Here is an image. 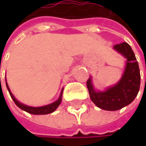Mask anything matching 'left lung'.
I'll list each match as a JSON object with an SVG mask.
<instances>
[{
	"label": "left lung",
	"mask_w": 146,
	"mask_h": 146,
	"mask_svg": "<svg viewBox=\"0 0 146 146\" xmlns=\"http://www.w3.org/2000/svg\"><path fill=\"white\" fill-rule=\"evenodd\" d=\"M113 49L125 59V68L119 81L105 90L95 89L91 76L87 80L90 97L96 106L106 111H117L129 105L137 96L140 86V73L138 62L130 45L123 42Z\"/></svg>",
	"instance_id": "1"
}]
</instances>
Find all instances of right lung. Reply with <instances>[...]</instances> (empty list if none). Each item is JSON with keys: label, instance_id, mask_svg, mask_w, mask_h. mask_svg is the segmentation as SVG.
I'll use <instances>...</instances> for the list:
<instances>
[{"label": "right lung", "instance_id": "1", "mask_svg": "<svg viewBox=\"0 0 146 146\" xmlns=\"http://www.w3.org/2000/svg\"><path fill=\"white\" fill-rule=\"evenodd\" d=\"M6 85H7V90L9 91V94H10L12 99L13 100V102H15V104L20 109H22V110H23V111L30 113V114H34V115H45V114L51 113V112H53V111H55L56 110V108L59 106V105L61 104L62 100V91H63V89L61 91L59 98L56 102H52V103H50L49 105H46V106H27L25 104H23V103L19 102L15 98V96L13 95V93L11 92V90L9 89V86H8L7 81H6Z\"/></svg>", "mask_w": 146, "mask_h": 146}]
</instances>
